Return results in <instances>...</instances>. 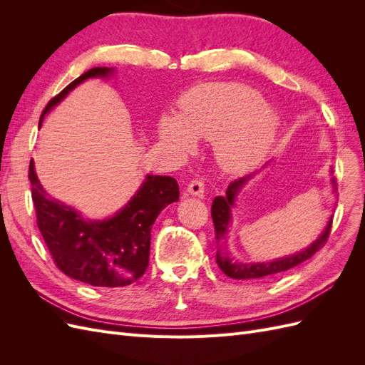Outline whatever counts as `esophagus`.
<instances>
[{
  "label": "esophagus",
  "mask_w": 365,
  "mask_h": 365,
  "mask_svg": "<svg viewBox=\"0 0 365 365\" xmlns=\"http://www.w3.org/2000/svg\"><path fill=\"white\" fill-rule=\"evenodd\" d=\"M205 190V184L201 180H193L189 185H187V193L192 196H202Z\"/></svg>",
  "instance_id": "esophagus-1"
}]
</instances>
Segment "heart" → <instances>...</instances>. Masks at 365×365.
<instances>
[{
    "mask_svg": "<svg viewBox=\"0 0 365 365\" xmlns=\"http://www.w3.org/2000/svg\"><path fill=\"white\" fill-rule=\"evenodd\" d=\"M279 117L251 88L231 82L193 86L180 101V114L158 120L161 140L175 152L190 153L197 138L213 140L217 163L228 172H247L267 157Z\"/></svg>",
    "mask_w": 365,
    "mask_h": 365,
    "instance_id": "obj_1",
    "label": "heart"
}]
</instances>
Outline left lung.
<instances>
[{"instance_id":"1","label":"left lung","mask_w":365,"mask_h":365,"mask_svg":"<svg viewBox=\"0 0 365 365\" xmlns=\"http://www.w3.org/2000/svg\"><path fill=\"white\" fill-rule=\"evenodd\" d=\"M252 176L254 173L245 176V178H240L231 182L225 192V196H216L212 205V217H213L215 231H216V242L219 245V250L216 252V263L220 268V271H222L225 275H228V277L236 279V280H252V279L267 277V275H272V274H280L283 271H288L297 267V264H300L307 259H311L318 250H322L326 245V240L330 233V227H332L334 216H330L326 227L322 231V235H319L311 245L295 254H291V256L280 257L271 262H240L235 257H231V254L224 247L227 235H228V227L231 224V212H233V207L236 205L239 193L242 192V189H244ZM330 181H332L334 192H336L335 178H332ZM220 241H224L225 244L220 245Z\"/></svg>"}]
</instances>
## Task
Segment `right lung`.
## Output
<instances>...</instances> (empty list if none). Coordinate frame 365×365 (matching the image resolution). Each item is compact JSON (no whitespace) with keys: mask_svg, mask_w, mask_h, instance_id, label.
Segmentation results:
<instances>
[{"mask_svg":"<svg viewBox=\"0 0 365 365\" xmlns=\"http://www.w3.org/2000/svg\"><path fill=\"white\" fill-rule=\"evenodd\" d=\"M114 68L96 67L77 77L48 102L39 120L59 105L86 79H108ZM29 180L41 235L56 263L68 277L103 288H118L138 280L149 264L150 230L158 215L180 200L178 182L172 176L146 175L140 189L115 215L85 219L71 205L50 196L30 161Z\"/></svg>","mask_w":365,"mask_h":365,"instance_id":"add662e5","label":"right lung"}]
</instances>
